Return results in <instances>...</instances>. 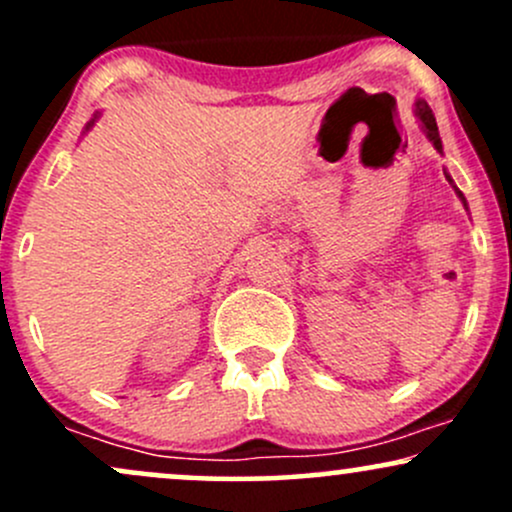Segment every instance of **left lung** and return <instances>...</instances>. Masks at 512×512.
<instances>
[{"mask_svg":"<svg viewBox=\"0 0 512 512\" xmlns=\"http://www.w3.org/2000/svg\"><path fill=\"white\" fill-rule=\"evenodd\" d=\"M414 115H416V120H419V125H421V129H424V134H426V139L428 142L433 144V149L438 151V154H443V142H440V134H438V125H436V117H433V110L428 108V103L424 101V98H416V103H414ZM445 178H448V182L452 187H455V195L460 197V202L464 204V209L469 211V204H467V199H464V195L460 190H457V185L455 182H452V178H450V173H445Z\"/></svg>","mask_w":512,"mask_h":512,"instance_id":"8db88e82","label":"left lung"}]
</instances>
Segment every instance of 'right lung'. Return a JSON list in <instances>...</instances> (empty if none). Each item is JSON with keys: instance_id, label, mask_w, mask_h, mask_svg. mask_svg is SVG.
I'll return each mask as SVG.
<instances>
[{"instance_id": "add662e5", "label": "right lung", "mask_w": 512, "mask_h": 512, "mask_svg": "<svg viewBox=\"0 0 512 512\" xmlns=\"http://www.w3.org/2000/svg\"><path fill=\"white\" fill-rule=\"evenodd\" d=\"M98 117H101V113H96V115H93V117H91V122H88V125H86V129H84V134H86V132H88V129H91L93 125H96V120H98Z\"/></svg>"}]
</instances>
